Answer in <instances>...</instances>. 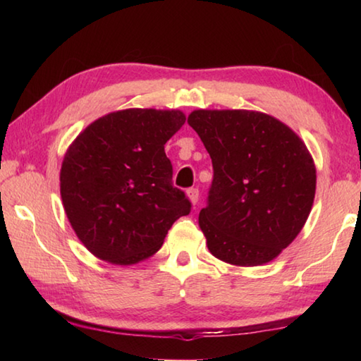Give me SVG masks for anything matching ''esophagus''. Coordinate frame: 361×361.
I'll return each instance as SVG.
<instances>
[{"label":"esophagus","instance_id":"esophagus-1","mask_svg":"<svg viewBox=\"0 0 361 361\" xmlns=\"http://www.w3.org/2000/svg\"><path fill=\"white\" fill-rule=\"evenodd\" d=\"M186 195H188L189 202H191L192 205H195V204H197V200H199V189H197V188H191V189H188V191H186Z\"/></svg>","mask_w":361,"mask_h":361}]
</instances>
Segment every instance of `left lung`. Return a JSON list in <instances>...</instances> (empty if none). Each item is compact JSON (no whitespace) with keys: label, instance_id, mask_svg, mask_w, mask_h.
Wrapping results in <instances>:
<instances>
[{"label":"left lung","instance_id":"obj_1","mask_svg":"<svg viewBox=\"0 0 361 361\" xmlns=\"http://www.w3.org/2000/svg\"><path fill=\"white\" fill-rule=\"evenodd\" d=\"M188 124L213 164L209 205L199 213L210 253L239 267L276 259L314 205L307 146L282 121L252 109H194Z\"/></svg>","mask_w":361,"mask_h":361}]
</instances>
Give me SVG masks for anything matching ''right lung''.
<instances>
[{"label": "right lung", "mask_w": 361, "mask_h": 361, "mask_svg": "<svg viewBox=\"0 0 361 361\" xmlns=\"http://www.w3.org/2000/svg\"><path fill=\"white\" fill-rule=\"evenodd\" d=\"M185 121L180 109H121L94 121L68 146L60 169L63 209L99 259L130 266L149 258L191 212L172 185L164 151Z\"/></svg>", "instance_id": "obj_1"}]
</instances>
